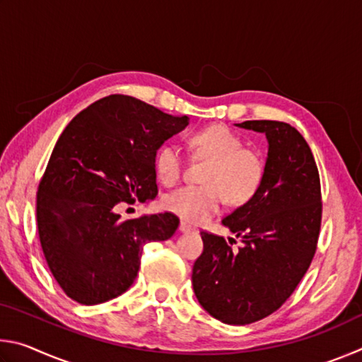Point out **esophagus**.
<instances>
[{
    "label": "esophagus",
    "mask_w": 362,
    "mask_h": 362,
    "mask_svg": "<svg viewBox=\"0 0 362 362\" xmlns=\"http://www.w3.org/2000/svg\"><path fill=\"white\" fill-rule=\"evenodd\" d=\"M179 230L182 231V233H189V231H194L192 226H189L188 223H185V222H180V226H179Z\"/></svg>",
    "instance_id": "obj_1"
}]
</instances>
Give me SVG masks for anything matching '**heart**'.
<instances>
[{"mask_svg": "<svg viewBox=\"0 0 362 362\" xmlns=\"http://www.w3.org/2000/svg\"><path fill=\"white\" fill-rule=\"evenodd\" d=\"M198 156L211 159L203 175L206 185H185L164 199V207L188 223H201L218 211L223 199L244 204L257 193L265 174V161L259 151L244 146V140L226 126L217 124L196 131L188 139ZM156 174L163 183L173 185L183 169L182 151L166 144L155 156Z\"/></svg>", "mask_w": 362, "mask_h": 362, "instance_id": "1", "label": "heart"}]
</instances>
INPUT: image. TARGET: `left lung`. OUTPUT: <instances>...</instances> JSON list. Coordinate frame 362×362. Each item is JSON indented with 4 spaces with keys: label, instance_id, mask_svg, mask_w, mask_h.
<instances>
[{
    "label": "left lung",
    "instance_id": "left-lung-1",
    "mask_svg": "<svg viewBox=\"0 0 362 362\" xmlns=\"http://www.w3.org/2000/svg\"><path fill=\"white\" fill-rule=\"evenodd\" d=\"M265 134V174L246 204L222 220L233 238L203 231V254L193 265V291L216 320L233 326L263 320L296 291L316 252L321 183L313 153L296 127L281 121H244Z\"/></svg>",
    "mask_w": 362,
    "mask_h": 362
}]
</instances>
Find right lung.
<instances>
[{"label":"right lung","instance_id":"obj_1","mask_svg":"<svg viewBox=\"0 0 362 362\" xmlns=\"http://www.w3.org/2000/svg\"><path fill=\"white\" fill-rule=\"evenodd\" d=\"M187 126L188 116L113 94L65 127L40 182L36 220L49 269L70 298L97 305L121 296L145 244L174 235V214L122 220L116 206L155 198L156 153Z\"/></svg>","mask_w":362,"mask_h":362}]
</instances>
